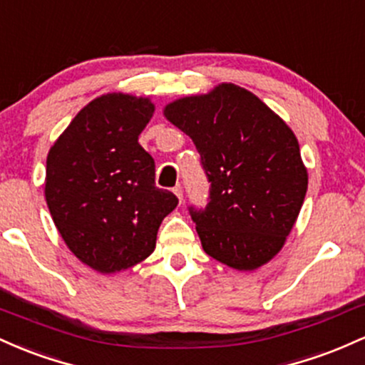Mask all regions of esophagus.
Listing matches in <instances>:
<instances>
[{
	"label": "esophagus",
	"mask_w": 365,
	"mask_h": 365,
	"mask_svg": "<svg viewBox=\"0 0 365 365\" xmlns=\"http://www.w3.org/2000/svg\"><path fill=\"white\" fill-rule=\"evenodd\" d=\"M172 191H174L175 196H178L179 202H182V186H181V184H178V186H175Z\"/></svg>",
	"instance_id": "obj_1"
}]
</instances>
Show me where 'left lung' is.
Listing matches in <instances>:
<instances>
[{
    "label": "left lung",
    "instance_id": "1",
    "mask_svg": "<svg viewBox=\"0 0 365 365\" xmlns=\"http://www.w3.org/2000/svg\"><path fill=\"white\" fill-rule=\"evenodd\" d=\"M193 139L210 190L190 207L207 255L237 271L267 264L304 203L307 169L293 130L253 93L220 84L163 110Z\"/></svg>",
    "mask_w": 365,
    "mask_h": 365
}]
</instances>
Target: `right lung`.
<instances>
[{
	"label": "right lung",
	"instance_id": "add662e5",
	"mask_svg": "<svg viewBox=\"0 0 365 365\" xmlns=\"http://www.w3.org/2000/svg\"><path fill=\"white\" fill-rule=\"evenodd\" d=\"M153 110L148 98L103 94L48 153L44 195L53 222L73 255L98 272L145 260L179 202L155 186V160L138 143Z\"/></svg>",
	"mask_w": 365,
	"mask_h": 365
}]
</instances>
